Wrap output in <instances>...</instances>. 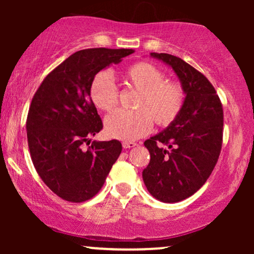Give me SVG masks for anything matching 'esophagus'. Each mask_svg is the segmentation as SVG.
I'll list each match as a JSON object with an SVG mask.
<instances>
[{
  "instance_id": "obj_1",
  "label": "esophagus",
  "mask_w": 254,
  "mask_h": 254,
  "mask_svg": "<svg viewBox=\"0 0 254 254\" xmlns=\"http://www.w3.org/2000/svg\"><path fill=\"white\" fill-rule=\"evenodd\" d=\"M136 145L135 142H131V141H124L123 142V148L124 149H129V148H133Z\"/></svg>"
}]
</instances>
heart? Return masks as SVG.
I'll list each match as a JSON object with an SVG mask.
<instances>
[{
    "label": "heart",
    "instance_id": "b5f03b06",
    "mask_svg": "<svg viewBox=\"0 0 254 254\" xmlns=\"http://www.w3.org/2000/svg\"><path fill=\"white\" fill-rule=\"evenodd\" d=\"M127 88L137 92L133 104L135 112H119L105 121L107 136L122 141H132L149 132L153 122L166 127L179 117L185 106L186 92L177 81L166 80L165 74L149 62H137L123 72ZM92 103L104 112H112L117 107L119 90L106 71H100L89 84Z\"/></svg>",
    "mask_w": 254,
    "mask_h": 254
}]
</instances>
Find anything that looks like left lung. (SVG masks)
<instances>
[{"label":"left lung","mask_w":254,"mask_h":254,"mask_svg":"<svg viewBox=\"0 0 254 254\" xmlns=\"http://www.w3.org/2000/svg\"><path fill=\"white\" fill-rule=\"evenodd\" d=\"M150 56L171 65L186 92L179 117L144 142L150 154L142 172L147 190L161 202L176 203L199 190L214 171L222 148L223 109L202 72L173 55Z\"/></svg>","instance_id":"left-lung-1"}]
</instances>
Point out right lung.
<instances>
[{"label": "right lung", "instance_id": "obj_1", "mask_svg": "<svg viewBox=\"0 0 254 254\" xmlns=\"http://www.w3.org/2000/svg\"><path fill=\"white\" fill-rule=\"evenodd\" d=\"M132 49H86L72 54L43 80L28 110L26 129L32 162L50 190L82 203L103 188L122 153L117 139L93 141L103 122L89 98L99 71L133 54Z\"/></svg>", "mask_w": 254, "mask_h": 254}]
</instances>
